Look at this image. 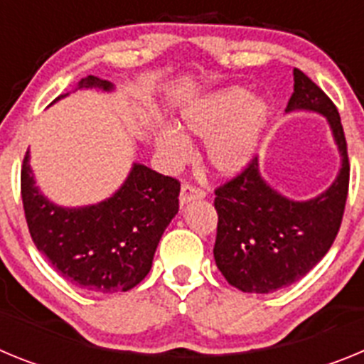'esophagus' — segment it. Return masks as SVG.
<instances>
[{
    "label": "esophagus",
    "instance_id": "1",
    "mask_svg": "<svg viewBox=\"0 0 364 364\" xmlns=\"http://www.w3.org/2000/svg\"><path fill=\"white\" fill-rule=\"evenodd\" d=\"M205 197L204 189L197 188V186L191 184H184L182 189H180V205H186L193 200H202Z\"/></svg>",
    "mask_w": 364,
    "mask_h": 364
}]
</instances>
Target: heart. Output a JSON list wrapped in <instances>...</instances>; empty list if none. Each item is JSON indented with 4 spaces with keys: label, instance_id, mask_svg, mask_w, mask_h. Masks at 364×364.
I'll return each mask as SVG.
<instances>
[{
    "label": "heart",
    "instance_id": "b5f03b06",
    "mask_svg": "<svg viewBox=\"0 0 364 364\" xmlns=\"http://www.w3.org/2000/svg\"><path fill=\"white\" fill-rule=\"evenodd\" d=\"M268 117L264 98H252L244 87H228L186 107L182 125L195 136L208 138L205 160L217 175H235L252 160ZM154 146L171 166L184 164L191 151L189 138L173 125L156 133Z\"/></svg>",
    "mask_w": 364,
    "mask_h": 364
}]
</instances>
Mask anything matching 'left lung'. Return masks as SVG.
<instances>
[{
    "label": "left lung",
    "mask_w": 364,
    "mask_h": 364,
    "mask_svg": "<svg viewBox=\"0 0 364 364\" xmlns=\"http://www.w3.org/2000/svg\"><path fill=\"white\" fill-rule=\"evenodd\" d=\"M291 111L326 118L341 169L332 186L310 200H291L273 189L257 159L215 189V262L231 286L247 294H272L304 277L326 255L345 213L350 164L341 117L332 100L299 69H294V95L286 107Z\"/></svg>",
    "instance_id": "1"
}]
</instances>
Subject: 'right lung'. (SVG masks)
Listing matches in <instances>:
<instances>
[{"instance_id":"right-lung-1","label":"right lung","mask_w":364,"mask_h":364,"mask_svg":"<svg viewBox=\"0 0 364 364\" xmlns=\"http://www.w3.org/2000/svg\"><path fill=\"white\" fill-rule=\"evenodd\" d=\"M80 89L111 92L114 85L87 76L74 87ZM28 159L27 151L21 167L25 218L32 240L50 264L92 294L127 291L144 281L162 233L178 213V180L134 162L114 195L98 204L63 208L40 191Z\"/></svg>"}]
</instances>
